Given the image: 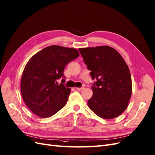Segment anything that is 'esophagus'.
<instances>
[{"label": "esophagus", "instance_id": "34e87169", "mask_svg": "<svg viewBox=\"0 0 155 155\" xmlns=\"http://www.w3.org/2000/svg\"><path fill=\"white\" fill-rule=\"evenodd\" d=\"M84 86H82L81 87H76V89H77V90H78V91H81V90H82V89H84Z\"/></svg>", "mask_w": 155, "mask_h": 155}]
</instances>
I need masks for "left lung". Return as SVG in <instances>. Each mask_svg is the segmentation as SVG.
I'll return each mask as SVG.
<instances>
[{
    "instance_id": "1",
    "label": "left lung",
    "mask_w": 155,
    "mask_h": 155,
    "mask_svg": "<svg viewBox=\"0 0 155 155\" xmlns=\"http://www.w3.org/2000/svg\"><path fill=\"white\" fill-rule=\"evenodd\" d=\"M78 50L95 81L88 107L103 119L119 116L126 110L132 94L131 75L125 61L109 46Z\"/></svg>"
}]
</instances>
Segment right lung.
<instances>
[{
	"label": "right lung",
	"instance_id": "obj_1",
	"mask_svg": "<svg viewBox=\"0 0 155 155\" xmlns=\"http://www.w3.org/2000/svg\"><path fill=\"white\" fill-rule=\"evenodd\" d=\"M79 56L72 48L51 45L34 55L22 75L21 91L24 102L34 114L49 117L67 103L71 89L64 86L65 66ZM62 78L58 85L57 80Z\"/></svg>",
	"mask_w": 155,
	"mask_h": 155
}]
</instances>
